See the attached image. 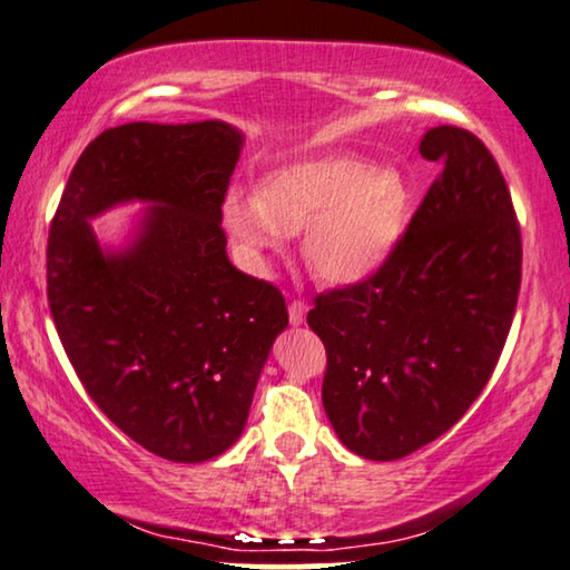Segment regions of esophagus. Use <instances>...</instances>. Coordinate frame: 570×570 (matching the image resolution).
Wrapping results in <instances>:
<instances>
[{
    "label": "esophagus",
    "instance_id": "1",
    "mask_svg": "<svg viewBox=\"0 0 570 570\" xmlns=\"http://www.w3.org/2000/svg\"><path fill=\"white\" fill-rule=\"evenodd\" d=\"M307 302L304 299H294V302H288V323L292 325H302L304 323V317H307Z\"/></svg>",
    "mask_w": 570,
    "mask_h": 570
}]
</instances>
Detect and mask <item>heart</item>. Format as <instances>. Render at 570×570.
Segmentation results:
<instances>
[{
    "mask_svg": "<svg viewBox=\"0 0 570 570\" xmlns=\"http://www.w3.org/2000/svg\"><path fill=\"white\" fill-rule=\"evenodd\" d=\"M413 194L395 167H374L348 151L292 159L258 194L229 190L222 222L247 266L263 268L304 229L302 255L323 284L346 286L374 274L403 237Z\"/></svg>",
    "mask_w": 570,
    "mask_h": 570,
    "instance_id": "b5f03b06",
    "label": "heart"
}]
</instances>
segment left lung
Segmentation results:
<instances>
[{
    "label": "left lung",
    "instance_id": "obj_1",
    "mask_svg": "<svg viewBox=\"0 0 570 570\" xmlns=\"http://www.w3.org/2000/svg\"><path fill=\"white\" fill-rule=\"evenodd\" d=\"M442 167L380 271L320 294L323 405L351 452L390 462L434 442L491 380L522 284V232L507 180L475 134L429 128Z\"/></svg>",
    "mask_w": 570,
    "mask_h": 570
}]
</instances>
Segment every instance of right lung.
<instances>
[{"label": "right lung", "instance_id": "1", "mask_svg": "<svg viewBox=\"0 0 570 570\" xmlns=\"http://www.w3.org/2000/svg\"><path fill=\"white\" fill-rule=\"evenodd\" d=\"M245 136L224 121L126 124L87 144L48 232L46 276L61 346L102 413L170 462L237 442L276 335L282 292L227 258L222 204ZM148 212L110 252L89 219Z\"/></svg>", "mask_w": 570, "mask_h": 570}]
</instances>
